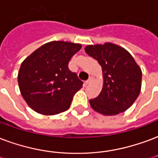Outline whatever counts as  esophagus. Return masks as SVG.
Masks as SVG:
<instances>
[{
  "mask_svg": "<svg viewBox=\"0 0 158 158\" xmlns=\"http://www.w3.org/2000/svg\"><path fill=\"white\" fill-rule=\"evenodd\" d=\"M91 81H92V78H89V79L88 80H87V81H85V85H89V84H90Z\"/></svg>",
  "mask_w": 158,
  "mask_h": 158,
  "instance_id": "1",
  "label": "esophagus"
}]
</instances>
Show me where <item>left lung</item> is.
Wrapping results in <instances>:
<instances>
[{
    "mask_svg": "<svg viewBox=\"0 0 158 158\" xmlns=\"http://www.w3.org/2000/svg\"><path fill=\"white\" fill-rule=\"evenodd\" d=\"M85 50L100 64L104 78L100 94L89 100L91 107L106 115L127 110L138 97L141 86L142 73L132 56L110 43L89 45Z\"/></svg>",
    "mask_w": 158,
    "mask_h": 158,
    "instance_id": "8db88e82",
    "label": "left lung"
}]
</instances>
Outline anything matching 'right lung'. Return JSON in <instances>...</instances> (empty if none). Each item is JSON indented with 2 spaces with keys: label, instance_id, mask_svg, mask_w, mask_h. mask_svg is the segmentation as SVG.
<instances>
[{
  "label": "right lung",
  "instance_id": "right-lung-1",
  "mask_svg": "<svg viewBox=\"0 0 158 158\" xmlns=\"http://www.w3.org/2000/svg\"><path fill=\"white\" fill-rule=\"evenodd\" d=\"M81 44L63 41L45 43L23 62L18 85L23 99L42 115H57L69 108L84 83L69 69Z\"/></svg>",
  "mask_w": 158,
  "mask_h": 158
}]
</instances>
